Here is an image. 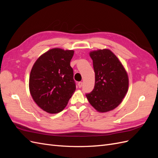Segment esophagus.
I'll use <instances>...</instances> for the list:
<instances>
[{"label": "esophagus", "mask_w": 158, "mask_h": 158, "mask_svg": "<svg viewBox=\"0 0 158 158\" xmlns=\"http://www.w3.org/2000/svg\"><path fill=\"white\" fill-rule=\"evenodd\" d=\"M78 88H82V85H83V83L82 82H78Z\"/></svg>", "instance_id": "34e87169"}]
</instances>
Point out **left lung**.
I'll return each instance as SVG.
<instances>
[{
    "label": "left lung",
    "instance_id": "left-lung-1",
    "mask_svg": "<svg viewBox=\"0 0 158 158\" xmlns=\"http://www.w3.org/2000/svg\"><path fill=\"white\" fill-rule=\"evenodd\" d=\"M89 56L93 60L95 85L92 92L85 96L97 111H110L121 103L128 92V74L111 50L92 51Z\"/></svg>",
    "mask_w": 158,
    "mask_h": 158
}]
</instances>
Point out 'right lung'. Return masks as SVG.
<instances>
[{"instance_id":"add662e5","label":"right lung","mask_w":158,"mask_h":158,"mask_svg":"<svg viewBox=\"0 0 158 158\" xmlns=\"http://www.w3.org/2000/svg\"><path fill=\"white\" fill-rule=\"evenodd\" d=\"M73 50L53 48L41 55L33 65L29 80L30 92L41 109L58 113L67 106L76 90L70 60Z\"/></svg>"}]
</instances>
